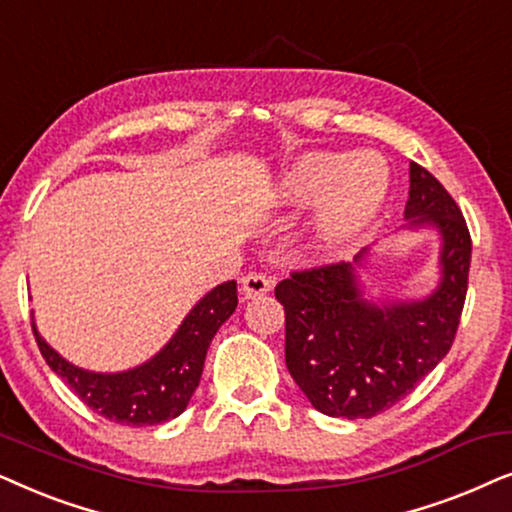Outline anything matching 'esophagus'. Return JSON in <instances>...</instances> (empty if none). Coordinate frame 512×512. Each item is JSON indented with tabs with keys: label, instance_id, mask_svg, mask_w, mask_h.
I'll return each instance as SVG.
<instances>
[{
	"label": "esophagus",
	"instance_id": "34e87169",
	"mask_svg": "<svg viewBox=\"0 0 512 512\" xmlns=\"http://www.w3.org/2000/svg\"><path fill=\"white\" fill-rule=\"evenodd\" d=\"M241 290H243L245 299L262 297L271 290V278L264 276V274H257V271H250V274H245L241 278Z\"/></svg>",
	"mask_w": 512,
	"mask_h": 512
}]
</instances>
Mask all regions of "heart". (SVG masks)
Here are the masks:
<instances>
[{
    "label": "heart",
    "instance_id": "1",
    "mask_svg": "<svg viewBox=\"0 0 512 512\" xmlns=\"http://www.w3.org/2000/svg\"><path fill=\"white\" fill-rule=\"evenodd\" d=\"M391 175L374 154L309 152L285 170L276 187L283 208L302 210L320 201L306 224L304 245L311 255L332 257L363 234L384 206Z\"/></svg>",
    "mask_w": 512,
    "mask_h": 512
}]
</instances>
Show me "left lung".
<instances>
[{
	"label": "left lung",
	"instance_id": "left-lung-1",
	"mask_svg": "<svg viewBox=\"0 0 512 512\" xmlns=\"http://www.w3.org/2000/svg\"><path fill=\"white\" fill-rule=\"evenodd\" d=\"M403 229L440 236L435 290L421 299H372L353 262L295 271L276 285L285 309V365L327 417L370 419L410 395L452 349L466 302L470 234L459 206L435 177L410 163Z\"/></svg>",
	"mask_w": 512,
	"mask_h": 512
}]
</instances>
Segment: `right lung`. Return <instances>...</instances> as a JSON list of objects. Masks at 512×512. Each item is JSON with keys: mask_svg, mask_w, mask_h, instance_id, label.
<instances>
[{"mask_svg": "<svg viewBox=\"0 0 512 512\" xmlns=\"http://www.w3.org/2000/svg\"><path fill=\"white\" fill-rule=\"evenodd\" d=\"M236 281L217 285L192 306L175 335L152 358L131 370L93 372L70 363L39 335V351L84 403L114 424L156 426L180 417L199 386L208 346L224 320L236 311Z\"/></svg>", "mask_w": 512, "mask_h": 512, "instance_id": "add662e5", "label": "right lung"}]
</instances>
